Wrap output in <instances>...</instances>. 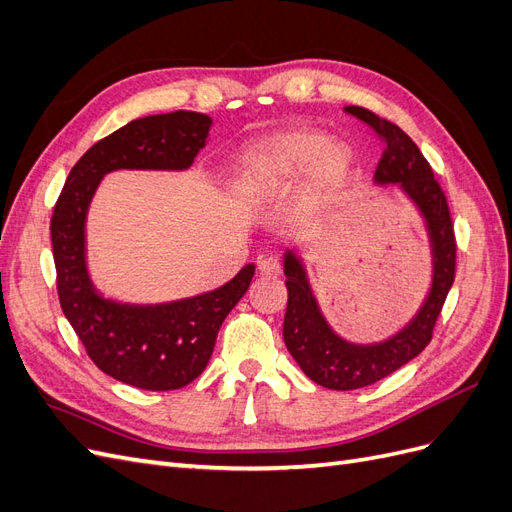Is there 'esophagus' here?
<instances>
[{"mask_svg":"<svg viewBox=\"0 0 512 512\" xmlns=\"http://www.w3.org/2000/svg\"><path fill=\"white\" fill-rule=\"evenodd\" d=\"M258 271L262 275H280L282 273V265H280V260H277V258L267 256V258H260L258 260Z\"/></svg>","mask_w":512,"mask_h":512,"instance_id":"obj_1","label":"esophagus"}]
</instances>
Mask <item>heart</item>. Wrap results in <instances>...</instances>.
<instances>
[{
    "instance_id": "obj_1",
    "label": "heart",
    "mask_w": 512,
    "mask_h": 512,
    "mask_svg": "<svg viewBox=\"0 0 512 512\" xmlns=\"http://www.w3.org/2000/svg\"><path fill=\"white\" fill-rule=\"evenodd\" d=\"M352 168L348 143L316 130H286L247 145L237 156L232 183L247 200H271L303 179V198L314 203L342 188Z\"/></svg>"
}]
</instances>
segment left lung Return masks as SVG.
<instances>
[{"label":"left lung","mask_w":512,"mask_h":512,"mask_svg":"<svg viewBox=\"0 0 512 512\" xmlns=\"http://www.w3.org/2000/svg\"><path fill=\"white\" fill-rule=\"evenodd\" d=\"M346 113L365 121L384 141L374 183L397 185L421 213L431 250V282L421 307L399 331L380 342H350L324 318L316 292L309 284L301 250L288 247L282 258L288 288L284 342L303 374L333 391L363 389L391 376L425 350L455 280L457 252L446 196L440 183L433 179V170L421 149L395 123L380 119L363 106H346Z\"/></svg>","instance_id":"obj_1"}]
</instances>
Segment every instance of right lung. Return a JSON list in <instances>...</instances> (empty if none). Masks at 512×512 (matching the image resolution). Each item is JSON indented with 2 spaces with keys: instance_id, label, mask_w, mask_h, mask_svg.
Listing matches in <instances>:
<instances>
[{
  "instance_id": "1",
  "label": "right lung",
  "mask_w": 512,
  "mask_h": 512,
  "mask_svg": "<svg viewBox=\"0 0 512 512\" xmlns=\"http://www.w3.org/2000/svg\"><path fill=\"white\" fill-rule=\"evenodd\" d=\"M213 119L175 111L134 119L74 164L53 211L51 241L64 316L104 374L145 391H175L207 367L218 331L254 277L245 265L224 286L156 305L106 297L87 265V211L113 170H188Z\"/></svg>"
}]
</instances>
